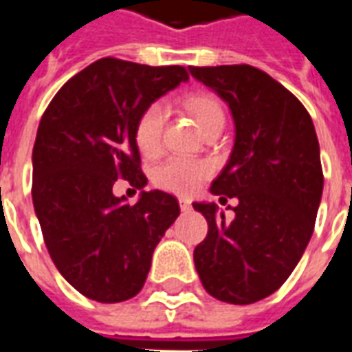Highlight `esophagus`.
I'll use <instances>...</instances> for the list:
<instances>
[{
	"label": "esophagus",
	"mask_w": 352,
	"mask_h": 352,
	"mask_svg": "<svg viewBox=\"0 0 352 352\" xmlns=\"http://www.w3.org/2000/svg\"><path fill=\"white\" fill-rule=\"evenodd\" d=\"M179 206H181V211H190L192 209V204H190V199H186V198H179Z\"/></svg>",
	"instance_id": "1"
}]
</instances>
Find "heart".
Masks as SVG:
<instances>
[{
    "instance_id": "heart-1",
    "label": "heart",
    "mask_w": 352,
    "mask_h": 352,
    "mask_svg": "<svg viewBox=\"0 0 352 352\" xmlns=\"http://www.w3.org/2000/svg\"><path fill=\"white\" fill-rule=\"evenodd\" d=\"M184 107L196 120L198 128L206 131L209 126L224 122V111L221 103L209 94H192L184 100ZM166 122V107L162 103H153L139 115L135 122V143L143 156H156L162 146V131ZM211 175V166L207 162L173 156L154 171V183L160 188L175 194H192L199 184Z\"/></svg>"
}]
</instances>
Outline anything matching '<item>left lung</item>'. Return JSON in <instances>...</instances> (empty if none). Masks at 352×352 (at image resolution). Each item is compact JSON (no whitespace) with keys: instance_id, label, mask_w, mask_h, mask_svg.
<instances>
[{"instance_id":"8db88e82","label":"left lung","mask_w":352,"mask_h":352,"mask_svg":"<svg viewBox=\"0 0 352 352\" xmlns=\"http://www.w3.org/2000/svg\"><path fill=\"white\" fill-rule=\"evenodd\" d=\"M188 69L228 103L236 124L228 164L211 184L224 201L237 198L236 217L192 204L209 224L194 264L213 298L247 305L288 279L313 236L324 184L317 131L300 100L262 69Z\"/></svg>"}]
</instances>
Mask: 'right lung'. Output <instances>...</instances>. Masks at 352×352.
I'll list each match as a JSON object with an SVG mask.
<instances>
[{"label":"right lung","mask_w":352,"mask_h":352,"mask_svg":"<svg viewBox=\"0 0 352 352\" xmlns=\"http://www.w3.org/2000/svg\"><path fill=\"white\" fill-rule=\"evenodd\" d=\"M184 80L181 65L101 58L67 80L43 113L32 156L35 214L58 272L90 300L138 294L156 245L181 213L168 192L143 190L130 206L113 186L124 179L145 188L135 122Z\"/></svg>","instance_id":"1"}]
</instances>
